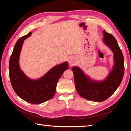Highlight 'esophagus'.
<instances>
[{
	"label": "esophagus",
	"mask_w": 131,
	"mask_h": 131,
	"mask_svg": "<svg viewBox=\"0 0 131 131\" xmlns=\"http://www.w3.org/2000/svg\"><path fill=\"white\" fill-rule=\"evenodd\" d=\"M76 59H75L74 57H71L69 59V64L70 66H73L76 64Z\"/></svg>",
	"instance_id": "esophagus-1"
}]
</instances>
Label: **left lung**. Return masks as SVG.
<instances>
[{
	"label": "left lung",
	"instance_id": "obj_1",
	"mask_svg": "<svg viewBox=\"0 0 131 131\" xmlns=\"http://www.w3.org/2000/svg\"><path fill=\"white\" fill-rule=\"evenodd\" d=\"M103 41L114 54V65L107 77L103 81H95L84 74L77 66L72 68L77 92L84 99L102 102L113 94L120 85L124 73L123 52L114 37L104 30Z\"/></svg>",
	"mask_w": 131,
	"mask_h": 131
}]
</instances>
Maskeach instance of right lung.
<instances>
[{"instance_id": "obj_1", "label": "right lung", "mask_w": 131, "mask_h": 131, "mask_svg": "<svg viewBox=\"0 0 131 131\" xmlns=\"http://www.w3.org/2000/svg\"><path fill=\"white\" fill-rule=\"evenodd\" d=\"M32 33L21 37L15 43L9 61V76L13 90L17 95L27 102L39 104L50 100L54 96L57 84L63 73L68 69L67 62L57 65L45 75L37 80L26 76L19 65V58L24 40Z\"/></svg>"}]
</instances>
